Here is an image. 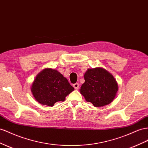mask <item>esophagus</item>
<instances>
[{
	"mask_svg": "<svg viewBox=\"0 0 148 148\" xmlns=\"http://www.w3.org/2000/svg\"><path fill=\"white\" fill-rule=\"evenodd\" d=\"M73 87H74V88L75 89V90H78V89H79V84L78 83H75V84H73Z\"/></svg>",
	"mask_w": 148,
	"mask_h": 148,
	"instance_id": "1",
	"label": "esophagus"
}]
</instances>
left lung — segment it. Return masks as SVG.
Segmentation results:
<instances>
[{"mask_svg": "<svg viewBox=\"0 0 148 148\" xmlns=\"http://www.w3.org/2000/svg\"><path fill=\"white\" fill-rule=\"evenodd\" d=\"M85 83L80 93L94 106H103L112 101L118 90L113 76L102 68L88 69L84 75Z\"/></svg>", "mask_w": 148, "mask_h": 148, "instance_id": "8db88e82", "label": "left lung"}]
</instances>
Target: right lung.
<instances>
[{
	"mask_svg": "<svg viewBox=\"0 0 148 148\" xmlns=\"http://www.w3.org/2000/svg\"><path fill=\"white\" fill-rule=\"evenodd\" d=\"M74 90L68 79L57 70L47 69L41 71L34 80L31 91L39 103L52 106L55 103L63 101Z\"/></svg>",
	"mask_w": 148,
	"mask_h": 148,
	"instance_id": "1",
	"label": "right lung"
}]
</instances>
